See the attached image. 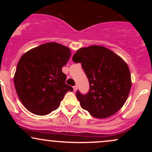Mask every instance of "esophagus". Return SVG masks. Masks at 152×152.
I'll list each match as a JSON object with an SVG mask.
<instances>
[{"mask_svg":"<svg viewBox=\"0 0 152 152\" xmlns=\"http://www.w3.org/2000/svg\"><path fill=\"white\" fill-rule=\"evenodd\" d=\"M73 88H74V91H76L77 90L78 87H77V86H74V87H73Z\"/></svg>","mask_w":152,"mask_h":152,"instance_id":"1","label":"esophagus"}]
</instances>
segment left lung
I'll list each match as a JSON object with an SVG mask.
<instances>
[{"label": "left lung", "instance_id": "1", "mask_svg": "<svg viewBox=\"0 0 152 152\" xmlns=\"http://www.w3.org/2000/svg\"><path fill=\"white\" fill-rule=\"evenodd\" d=\"M72 60L81 63L89 82L86 94L76 92L82 109L99 118L116 114L126 102L132 86L126 62L109 48L100 46L80 48Z\"/></svg>", "mask_w": 152, "mask_h": 152}]
</instances>
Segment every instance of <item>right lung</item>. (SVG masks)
Returning <instances> with one entry per match:
<instances>
[{
    "label": "right lung",
    "mask_w": 152,
    "mask_h": 152,
    "mask_svg": "<svg viewBox=\"0 0 152 152\" xmlns=\"http://www.w3.org/2000/svg\"><path fill=\"white\" fill-rule=\"evenodd\" d=\"M71 50L50 42L32 48L22 56L14 75L15 91L23 105L33 114L44 116L57 109L68 91L62 72L71 57Z\"/></svg>",
    "instance_id": "1"
}]
</instances>
